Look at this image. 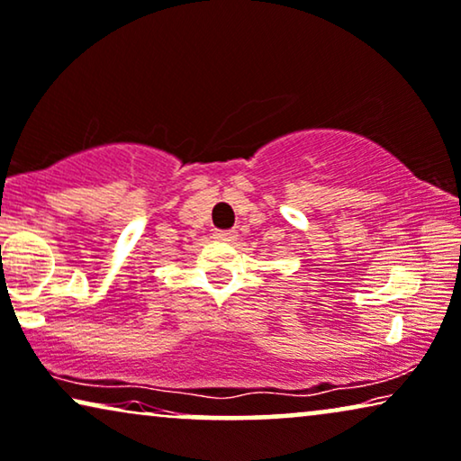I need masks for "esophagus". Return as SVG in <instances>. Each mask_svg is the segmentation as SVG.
<instances>
[{
  "label": "esophagus",
  "mask_w": 461,
  "mask_h": 461,
  "mask_svg": "<svg viewBox=\"0 0 461 461\" xmlns=\"http://www.w3.org/2000/svg\"><path fill=\"white\" fill-rule=\"evenodd\" d=\"M237 232L235 230H216L214 239L220 243H235L237 241Z\"/></svg>",
  "instance_id": "1"
}]
</instances>
